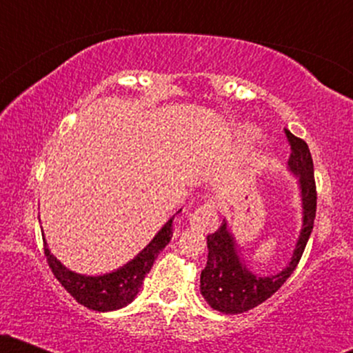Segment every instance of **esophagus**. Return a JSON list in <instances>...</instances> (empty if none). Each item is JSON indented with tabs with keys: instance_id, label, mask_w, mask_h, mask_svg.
<instances>
[{
	"instance_id": "esophagus-1",
	"label": "esophagus",
	"mask_w": 353,
	"mask_h": 353,
	"mask_svg": "<svg viewBox=\"0 0 353 353\" xmlns=\"http://www.w3.org/2000/svg\"><path fill=\"white\" fill-rule=\"evenodd\" d=\"M189 222L194 229L202 230V232H210L217 228L219 216L216 204L212 202H205L204 205H201L199 209L194 210L189 216Z\"/></svg>"
}]
</instances>
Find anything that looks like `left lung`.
Masks as SVG:
<instances>
[{"mask_svg":"<svg viewBox=\"0 0 353 353\" xmlns=\"http://www.w3.org/2000/svg\"><path fill=\"white\" fill-rule=\"evenodd\" d=\"M285 136L290 144L289 169L299 177V184H301L303 210L301 236H299L289 265L282 272L269 275V277H261L247 269L239 257L236 241L229 232L225 221L216 232L208 236L209 254L208 264L201 272V294L214 310L222 312V314H242L272 297L301 262L307 241L314 229L317 189H315L310 149L305 141L294 136L289 129H285Z\"/></svg>","mask_w":353,"mask_h":353,"instance_id":"obj_1","label":"left lung"}]
</instances>
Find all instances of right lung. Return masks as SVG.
Masks as SVG:
<instances>
[{"label":"right lung","mask_w":353,"mask_h":353,"mask_svg":"<svg viewBox=\"0 0 353 353\" xmlns=\"http://www.w3.org/2000/svg\"><path fill=\"white\" fill-rule=\"evenodd\" d=\"M172 221L174 217L169 219L164 228L157 232V236L149 242V245L131 262L114 272L98 275V277L71 272L50 252L46 242H44V257L51 272L54 274L61 285L76 299V302L91 310H116L134 301L143 285L145 274L151 270L157 255L172 239Z\"/></svg>","instance_id":"obj_1"}]
</instances>
